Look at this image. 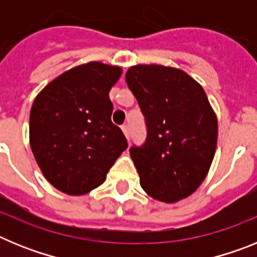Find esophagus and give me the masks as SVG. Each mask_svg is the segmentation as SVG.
Returning <instances> with one entry per match:
<instances>
[{
  "instance_id": "obj_1",
  "label": "esophagus",
  "mask_w": 257,
  "mask_h": 257,
  "mask_svg": "<svg viewBox=\"0 0 257 257\" xmlns=\"http://www.w3.org/2000/svg\"><path fill=\"white\" fill-rule=\"evenodd\" d=\"M122 131H123L124 136L127 138V140L130 142V127H128V124H123L122 126Z\"/></svg>"
}]
</instances>
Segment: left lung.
Wrapping results in <instances>:
<instances>
[{"instance_id": "obj_1", "label": "left lung", "mask_w": 257, "mask_h": 257, "mask_svg": "<svg viewBox=\"0 0 257 257\" xmlns=\"http://www.w3.org/2000/svg\"><path fill=\"white\" fill-rule=\"evenodd\" d=\"M126 83L145 118L147 139L131 147L140 185L154 199L174 203L205 180L217 142V119L207 95L185 72L134 65Z\"/></svg>"}]
</instances>
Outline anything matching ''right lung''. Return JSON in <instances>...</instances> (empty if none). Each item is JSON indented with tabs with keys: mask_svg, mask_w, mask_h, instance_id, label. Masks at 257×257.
<instances>
[{
	"mask_svg": "<svg viewBox=\"0 0 257 257\" xmlns=\"http://www.w3.org/2000/svg\"><path fill=\"white\" fill-rule=\"evenodd\" d=\"M122 69L99 61L67 70L37 95L29 117L31 148L56 189L81 196L105 181L127 148L112 122L109 91Z\"/></svg>",
	"mask_w": 257,
	"mask_h": 257,
	"instance_id": "add662e5",
	"label": "right lung"
}]
</instances>
